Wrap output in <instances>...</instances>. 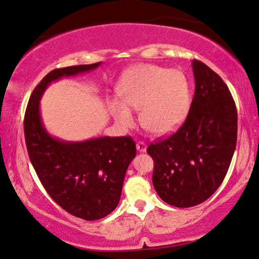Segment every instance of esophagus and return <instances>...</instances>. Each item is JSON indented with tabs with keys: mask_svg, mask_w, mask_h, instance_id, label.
Wrapping results in <instances>:
<instances>
[{
	"mask_svg": "<svg viewBox=\"0 0 259 259\" xmlns=\"http://www.w3.org/2000/svg\"><path fill=\"white\" fill-rule=\"evenodd\" d=\"M136 148H137V151H140V152H145V151H147V145H145L144 142H141V141L137 142Z\"/></svg>",
	"mask_w": 259,
	"mask_h": 259,
	"instance_id": "obj_1",
	"label": "esophagus"
}]
</instances>
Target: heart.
Instances as JSON below:
<instances>
[{"label": "heart", "instance_id": "1", "mask_svg": "<svg viewBox=\"0 0 259 259\" xmlns=\"http://www.w3.org/2000/svg\"><path fill=\"white\" fill-rule=\"evenodd\" d=\"M120 101L109 102L115 121L128 128L135 122L133 111L140 110L145 129L155 135L176 130L188 114L190 97L184 75L154 64H142L123 75L117 87Z\"/></svg>", "mask_w": 259, "mask_h": 259}]
</instances>
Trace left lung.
Returning <instances> with one entry per match:
<instances>
[{"mask_svg": "<svg viewBox=\"0 0 259 259\" xmlns=\"http://www.w3.org/2000/svg\"><path fill=\"white\" fill-rule=\"evenodd\" d=\"M195 94L176 133L151 143L152 183L159 197L177 207L206 201L223 182L237 142V109L223 79L192 61Z\"/></svg>", "mask_w": 259, "mask_h": 259, "instance_id": "left-lung-1", "label": "left lung"}]
</instances>
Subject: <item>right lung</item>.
<instances>
[{
    "mask_svg": "<svg viewBox=\"0 0 259 259\" xmlns=\"http://www.w3.org/2000/svg\"><path fill=\"white\" fill-rule=\"evenodd\" d=\"M72 65L50 71L29 98L24 137L29 158L41 183L62 209L85 221L108 216L121 198L126 169L136 156L130 136L65 142L50 136L42 123L39 100L52 82L100 67Z\"/></svg>",
    "mask_w": 259,
    "mask_h": 259,
    "instance_id": "add662e5",
    "label": "right lung"
}]
</instances>
